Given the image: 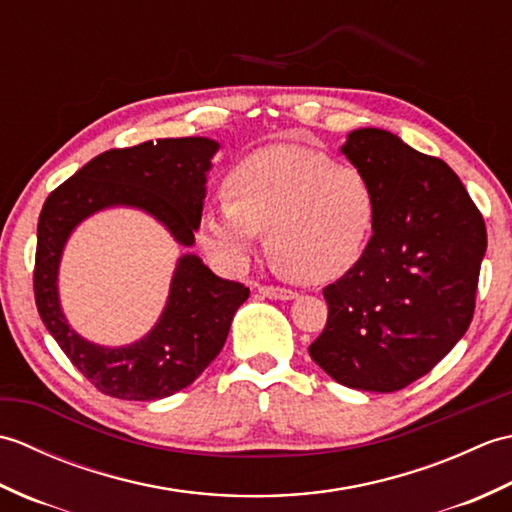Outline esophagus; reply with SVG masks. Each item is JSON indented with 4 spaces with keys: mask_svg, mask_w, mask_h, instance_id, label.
<instances>
[{
    "mask_svg": "<svg viewBox=\"0 0 512 512\" xmlns=\"http://www.w3.org/2000/svg\"><path fill=\"white\" fill-rule=\"evenodd\" d=\"M259 295H264L268 299H277V301H292L297 299V292H292L288 288H277V286H259Z\"/></svg>",
    "mask_w": 512,
    "mask_h": 512,
    "instance_id": "1",
    "label": "esophagus"
}]
</instances>
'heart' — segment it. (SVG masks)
I'll return each instance as SVG.
<instances>
[{
	"mask_svg": "<svg viewBox=\"0 0 512 512\" xmlns=\"http://www.w3.org/2000/svg\"><path fill=\"white\" fill-rule=\"evenodd\" d=\"M226 202L204 211L198 239L215 262L239 270L266 231L273 264L306 284H328L361 264L378 222L363 171L321 151L277 145L228 173Z\"/></svg>",
	"mask_w": 512,
	"mask_h": 512,
	"instance_id": "b5f03b06",
	"label": "heart"
}]
</instances>
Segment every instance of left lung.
Here are the masks:
<instances>
[{"label":"left lung","mask_w":512,"mask_h":512,"mask_svg":"<svg viewBox=\"0 0 512 512\" xmlns=\"http://www.w3.org/2000/svg\"><path fill=\"white\" fill-rule=\"evenodd\" d=\"M341 154L374 184L378 222L361 264L323 290L328 323L308 352L336 383L389 394L469 330L486 226L447 162L396 134L354 129Z\"/></svg>","instance_id":"1"}]
</instances>
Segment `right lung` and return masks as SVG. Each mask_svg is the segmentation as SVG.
<instances>
[{"label": "right lung", "instance_id": "1", "mask_svg": "<svg viewBox=\"0 0 512 512\" xmlns=\"http://www.w3.org/2000/svg\"><path fill=\"white\" fill-rule=\"evenodd\" d=\"M213 138H158L112 149L54 189L37 224L35 301L39 317L72 365L107 396L160 400L191 385L222 352L250 290L217 277L195 253L178 257L158 321L127 345H99L76 332L59 297V268L76 226L107 209H136L184 248L195 244L206 178L220 151Z\"/></svg>", "mask_w": 512, "mask_h": 512}]
</instances>
